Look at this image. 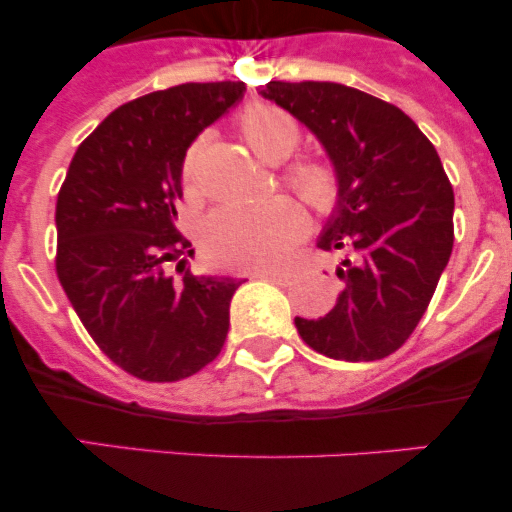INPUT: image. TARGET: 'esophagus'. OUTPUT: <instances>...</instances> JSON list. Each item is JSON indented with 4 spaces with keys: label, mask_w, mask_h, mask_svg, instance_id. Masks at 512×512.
I'll use <instances>...</instances> for the list:
<instances>
[{
    "label": "esophagus",
    "mask_w": 512,
    "mask_h": 512,
    "mask_svg": "<svg viewBox=\"0 0 512 512\" xmlns=\"http://www.w3.org/2000/svg\"><path fill=\"white\" fill-rule=\"evenodd\" d=\"M260 277L267 282H275V285H289V282H292V272L285 270H267L260 272Z\"/></svg>",
    "instance_id": "esophagus-1"
}]
</instances>
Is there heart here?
I'll use <instances>...</instances> for the list:
<instances>
[{
  "label": "heart",
  "mask_w": 512,
  "mask_h": 512,
  "mask_svg": "<svg viewBox=\"0 0 512 512\" xmlns=\"http://www.w3.org/2000/svg\"><path fill=\"white\" fill-rule=\"evenodd\" d=\"M247 146L267 163H282L299 143V123L282 108L255 103L240 118ZM200 146L190 148L185 175L190 178ZM292 188L312 208L332 210L342 195V180L332 163L302 160L289 173ZM302 232V213L289 200L272 203H232L213 210L205 218L200 242L205 255L227 267H272L287 255Z\"/></svg>",
  "instance_id": "heart-1"
}]
</instances>
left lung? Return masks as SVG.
I'll list each match as a JSON object with an SVG mask.
<instances>
[{"instance_id": "left-lung-1", "label": "left lung", "mask_w": 512, "mask_h": 512, "mask_svg": "<svg viewBox=\"0 0 512 512\" xmlns=\"http://www.w3.org/2000/svg\"><path fill=\"white\" fill-rule=\"evenodd\" d=\"M260 96L317 136L342 180L317 247L344 252L337 304L294 317L314 352L394 354L421 322L453 250V188L436 148L394 103L334 81H270Z\"/></svg>"}]
</instances>
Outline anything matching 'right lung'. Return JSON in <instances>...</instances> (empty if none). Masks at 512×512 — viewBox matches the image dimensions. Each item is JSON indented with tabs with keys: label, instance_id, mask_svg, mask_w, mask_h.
Masks as SVG:
<instances>
[{
	"label": "right lung",
	"instance_id": "obj_1",
	"mask_svg": "<svg viewBox=\"0 0 512 512\" xmlns=\"http://www.w3.org/2000/svg\"><path fill=\"white\" fill-rule=\"evenodd\" d=\"M245 96L242 81L180 84L108 113L56 200V275L103 354L143 381L193 376L223 349L240 282L185 270L175 227L190 143ZM168 261L184 265L175 283Z\"/></svg>",
	"mask_w": 512,
	"mask_h": 512
}]
</instances>
